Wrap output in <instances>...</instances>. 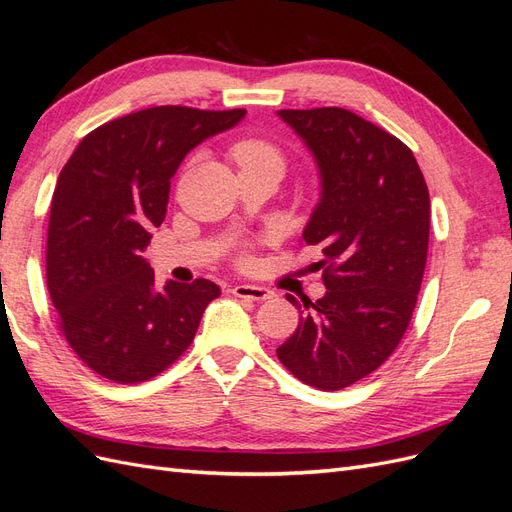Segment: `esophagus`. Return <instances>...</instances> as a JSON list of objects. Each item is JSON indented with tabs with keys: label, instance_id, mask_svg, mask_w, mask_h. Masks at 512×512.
Here are the masks:
<instances>
[{
	"label": "esophagus",
	"instance_id": "obj_1",
	"mask_svg": "<svg viewBox=\"0 0 512 512\" xmlns=\"http://www.w3.org/2000/svg\"><path fill=\"white\" fill-rule=\"evenodd\" d=\"M232 294L241 299H252V301H267L273 297V292L265 286H254V284H239L232 288Z\"/></svg>",
	"mask_w": 512,
	"mask_h": 512
}]
</instances>
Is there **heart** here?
<instances>
[{
	"instance_id": "heart-1",
	"label": "heart",
	"mask_w": 512,
	"mask_h": 512,
	"mask_svg": "<svg viewBox=\"0 0 512 512\" xmlns=\"http://www.w3.org/2000/svg\"><path fill=\"white\" fill-rule=\"evenodd\" d=\"M232 158L239 168H273L280 173L284 170L282 151L262 138H243L232 147Z\"/></svg>"
}]
</instances>
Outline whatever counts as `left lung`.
<instances>
[{
    "instance_id": "8db88e82",
    "label": "left lung",
    "mask_w": 512,
    "mask_h": 512,
    "mask_svg": "<svg viewBox=\"0 0 512 512\" xmlns=\"http://www.w3.org/2000/svg\"><path fill=\"white\" fill-rule=\"evenodd\" d=\"M277 115L320 168L303 241L322 250L316 269L327 286L316 303L303 301L277 359L314 389L339 391L376 371L408 329L427 262L429 190L408 145L346 108Z\"/></svg>"
}]
</instances>
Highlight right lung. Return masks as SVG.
<instances>
[{
  "label": "right lung",
  "mask_w": 512,
  "mask_h": 512,
  "mask_svg": "<svg viewBox=\"0 0 512 512\" xmlns=\"http://www.w3.org/2000/svg\"><path fill=\"white\" fill-rule=\"evenodd\" d=\"M245 108L153 106L91 130L61 168L46 239V286L59 331L98 376L119 384L156 378L190 348L209 280L156 288L141 256L166 218L170 177L205 138L239 123Z\"/></svg>",
  "instance_id": "obj_1"
}]
</instances>
